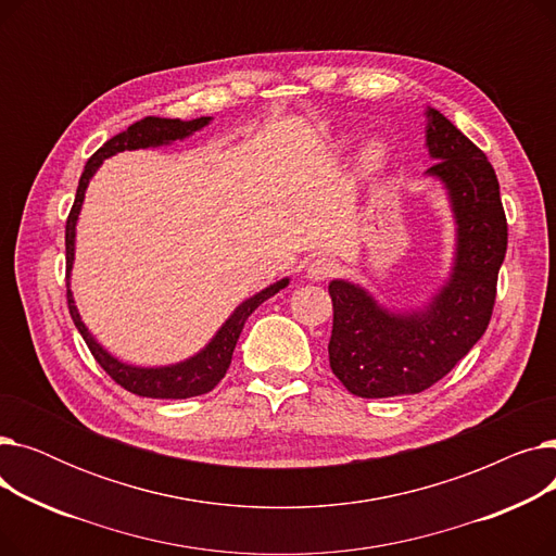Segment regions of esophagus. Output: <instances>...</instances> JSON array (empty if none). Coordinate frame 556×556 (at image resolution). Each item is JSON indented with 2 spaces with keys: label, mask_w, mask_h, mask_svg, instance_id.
Wrapping results in <instances>:
<instances>
[{
  "label": "esophagus",
  "mask_w": 556,
  "mask_h": 556,
  "mask_svg": "<svg viewBox=\"0 0 556 556\" xmlns=\"http://www.w3.org/2000/svg\"><path fill=\"white\" fill-rule=\"evenodd\" d=\"M336 273V263L327 256H317L306 266V277L311 281H323Z\"/></svg>",
  "instance_id": "esophagus-1"
}]
</instances>
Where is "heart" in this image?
<instances>
[{"mask_svg":"<svg viewBox=\"0 0 556 556\" xmlns=\"http://www.w3.org/2000/svg\"><path fill=\"white\" fill-rule=\"evenodd\" d=\"M383 162H386V146L378 143V141L367 143L365 149H363V155H361L363 168L365 170H376Z\"/></svg>","mask_w":556,"mask_h":556,"instance_id":"b5f03b06","label":"heart"}]
</instances>
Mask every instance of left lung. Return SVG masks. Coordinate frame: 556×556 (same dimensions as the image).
I'll return each mask as SVG.
<instances>
[{
    "mask_svg": "<svg viewBox=\"0 0 556 556\" xmlns=\"http://www.w3.org/2000/svg\"><path fill=\"white\" fill-rule=\"evenodd\" d=\"M426 175L446 189L455 220V256L444 286L413 311H390L358 283L333 279L329 363L363 399L419 394L444 378L489 327L495 283L507 252V218L495 170L446 116L426 110Z\"/></svg>",
    "mask_w": 556,
    "mask_h": 556,
    "instance_id": "1",
    "label": "left lung"
}]
</instances>
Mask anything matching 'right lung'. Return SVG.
Listing matches in <instances>:
<instances>
[{"label":"right lung","mask_w":556,"mask_h":556,"mask_svg":"<svg viewBox=\"0 0 556 556\" xmlns=\"http://www.w3.org/2000/svg\"><path fill=\"white\" fill-rule=\"evenodd\" d=\"M212 122V116H200V119L193 122H180V119H160V116H146V119L132 124L128 130L114 135L108 139L101 149L87 160L85 170L78 180L76 198H74V207L67 218L65 227V250H67V304H70V315L74 319V325L78 333L83 336L85 344L90 346L92 356L97 363L110 374L114 383H119L124 390L137 394V396H149V399H189V396H200L212 392L220 378L225 376L233 346H237V340L243 331L245 319L263 304L277 295L281 288L288 286V277L279 279L277 283H270L268 288H263L261 293L248 298L241 302L233 313L225 319V325L216 331V336L204 344L200 352L187 361H180L175 365H164V367H137L122 363L119 358H114L108 349H103L97 338L90 333V329L85 327L80 319V313L74 304V295L70 288V273L74 266V250H76V223L78 214L85 200V189L94 178V173L103 164V160L124 153V151H137V149H155V146H166L178 139H187L200 128H204Z\"/></svg>","instance_id":"1"}]
</instances>
